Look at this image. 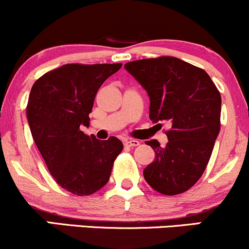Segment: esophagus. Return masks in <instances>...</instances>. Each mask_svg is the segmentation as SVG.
Here are the masks:
<instances>
[{
    "label": "esophagus",
    "mask_w": 249,
    "mask_h": 249,
    "mask_svg": "<svg viewBox=\"0 0 249 249\" xmlns=\"http://www.w3.org/2000/svg\"><path fill=\"white\" fill-rule=\"evenodd\" d=\"M124 144L128 148H133V147L139 146L140 141H138V140H124Z\"/></svg>",
    "instance_id": "34e87169"
}]
</instances>
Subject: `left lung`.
Segmentation results:
<instances>
[{
  "instance_id": "left-lung-1",
  "label": "left lung",
  "mask_w": 249,
  "mask_h": 249,
  "mask_svg": "<svg viewBox=\"0 0 249 249\" xmlns=\"http://www.w3.org/2000/svg\"><path fill=\"white\" fill-rule=\"evenodd\" d=\"M124 69L147 91L153 124H170L166 147L156 140L146 141L155 160L143 169V177L161 194L186 192L205 172L219 135V90L203 69L177 57L133 61Z\"/></svg>"
}]
</instances>
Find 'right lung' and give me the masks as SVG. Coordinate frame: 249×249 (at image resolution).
Segmentation results:
<instances>
[{
    "label": "right lung",
    "mask_w": 249,
    "mask_h": 249,
    "mask_svg": "<svg viewBox=\"0 0 249 249\" xmlns=\"http://www.w3.org/2000/svg\"><path fill=\"white\" fill-rule=\"evenodd\" d=\"M121 66L66 64L44 74L30 90L27 117L33 139L55 181L72 194L101 189L124 149L117 138L100 141L81 130L89 125L99 88Z\"/></svg>",
    "instance_id": "obj_1"
}]
</instances>
